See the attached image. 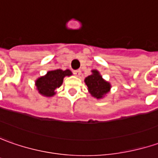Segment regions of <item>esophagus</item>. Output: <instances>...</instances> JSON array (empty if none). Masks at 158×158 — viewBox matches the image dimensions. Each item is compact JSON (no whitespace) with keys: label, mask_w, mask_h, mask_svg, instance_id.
Instances as JSON below:
<instances>
[{"label":"esophagus","mask_w":158,"mask_h":158,"mask_svg":"<svg viewBox=\"0 0 158 158\" xmlns=\"http://www.w3.org/2000/svg\"><path fill=\"white\" fill-rule=\"evenodd\" d=\"M73 73L75 76H77V77H79L80 76V74H81V71L80 70H76V71H74Z\"/></svg>","instance_id":"34e87169"}]
</instances>
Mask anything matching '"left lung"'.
Segmentation results:
<instances>
[{
	"mask_svg": "<svg viewBox=\"0 0 158 158\" xmlns=\"http://www.w3.org/2000/svg\"><path fill=\"white\" fill-rule=\"evenodd\" d=\"M84 81L91 96L97 100L103 99L111 90V84L103 79L97 70H92V74L86 77Z\"/></svg>",
	"mask_w": 158,
	"mask_h": 158,
	"instance_id": "left-lung-1",
	"label": "left lung"
}]
</instances>
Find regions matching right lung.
Wrapping results in <instances>:
<instances>
[{
	"label": "right lung",
	"mask_w": 158,
	"mask_h": 158,
	"mask_svg": "<svg viewBox=\"0 0 158 158\" xmlns=\"http://www.w3.org/2000/svg\"><path fill=\"white\" fill-rule=\"evenodd\" d=\"M73 75V73L67 70H52L47 72V73L35 79V85L39 94L44 97H53L56 94V89L60 87L63 84L64 77Z\"/></svg>",
	"instance_id": "right-lung-1"
}]
</instances>
